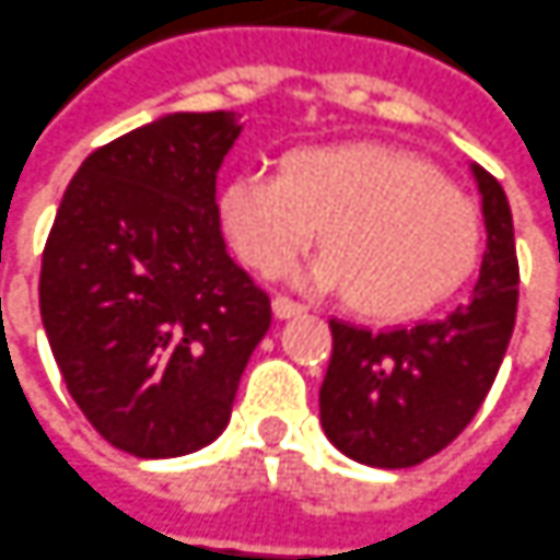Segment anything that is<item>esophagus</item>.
<instances>
[{
    "mask_svg": "<svg viewBox=\"0 0 560 560\" xmlns=\"http://www.w3.org/2000/svg\"><path fill=\"white\" fill-rule=\"evenodd\" d=\"M273 314L277 317H295V314H305V305L295 302V299H289V295H277L273 299Z\"/></svg>",
    "mask_w": 560,
    "mask_h": 560,
    "instance_id": "obj_1",
    "label": "esophagus"
}]
</instances>
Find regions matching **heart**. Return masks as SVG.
Wrapping results in <instances>:
<instances>
[{"label": "heart", "mask_w": 560, "mask_h": 560, "mask_svg": "<svg viewBox=\"0 0 560 560\" xmlns=\"http://www.w3.org/2000/svg\"><path fill=\"white\" fill-rule=\"evenodd\" d=\"M221 221L265 277L289 271L320 231L326 255L311 277L382 320L438 305L475 268L483 240L471 197L425 160L378 144L295 150L280 175H240L221 194Z\"/></svg>", "instance_id": "b5f03b06"}]
</instances>
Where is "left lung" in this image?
<instances>
[{
    "instance_id": "left-lung-1",
    "label": "left lung",
    "mask_w": 560,
    "mask_h": 560,
    "mask_svg": "<svg viewBox=\"0 0 560 560\" xmlns=\"http://www.w3.org/2000/svg\"><path fill=\"white\" fill-rule=\"evenodd\" d=\"M481 190L487 253L471 299L441 320L397 329L329 320L332 358L320 385V422L345 456L410 468L453 444L481 410L512 339L517 255L505 190L471 166Z\"/></svg>"
}]
</instances>
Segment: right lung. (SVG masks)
<instances>
[{
  "instance_id": "obj_1",
  "label": "right lung",
  "mask_w": 560,
  "mask_h": 560,
  "mask_svg": "<svg viewBox=\"0 0 560 560\" xmlns=\"http://www.w3.org/2000/svg\"><path fill=\"white\" fill-rule=\"evenodd\" d=\"M234 110L168 114L85 156L39 273L63 385L92 429L141 459L219 438L271 299L224 249L215 178Z\"/></svg>"
}]
</instances>
